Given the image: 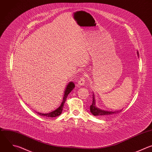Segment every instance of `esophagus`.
I'll list each match as a JSON object with an SVG mask.
<instances>
[{
    "label": "esophagus",
    "mask_w": 152,
    "mask_h": 152,
    "mask_svg": "<svg viewBox=\"0 0 152 152\" xmlns=\"http://www.w3.org/2000/svg\"><path fill=\"white\" fill-rule=\"evenodd\" d=\"M86 75H84V76ZM85 81H86V77H82L80 80L78 81V84H77V86L78 87H81L82 86H84V84H85Z\"/></svg>",
    "instance_id": "34e87169"
}]
</instances>
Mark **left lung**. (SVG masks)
I'll use <instances>...</instances> for the list:
<instances>
[{
    "label": "left lung",
    "mask_w": 152,
    "mask_h": 152,
    "mask_svg": "<svg viewBox=\"0 0 152 152\" xmlns=\"http://www.w3.org/2000/svg\"><path fill=\"white\" fill-rule=\"evenodd\" d=\"M137 55L138 56V51H137ZM90 111L91 113H92L94 115L104 116V115H112V114H117L122 111V110L111 111H107V110H104L99 108L96 105L95 97L94 94L93 93V101H92V105L90 106Z\"/></svg>",
    "instance_id": "left-lung-1"
}]
</instances>
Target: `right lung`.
Masks as SVG:
<instances>
[{
  "label": "right lung",
  "instance_id": "obj_1",
  "mask_svg": "<svg viewBox=\"0 0 152 152\" xmlns=\"http://www.w3.org/2000/svg\"><path fill=\"white\" fill-rule=\"evenodd\" d=\"M74 87H75V84L72 81L69 82L67 84V86L66 87V88L64 91V94L62 102L61 104H60V105L57 109H56L55 110H54V111H53L50 113H39V112H37V113L38 114H39L40 115L44 116V117H57L59 115L61 114V113L62 112V110H63V108H64L65 102V101L66 100V98L68 97V95L69 94V93L71 92V91L74 88Z\"/></svg>",
  "mask_w": 152,
  "mask_h": 152
}]
</instances>
